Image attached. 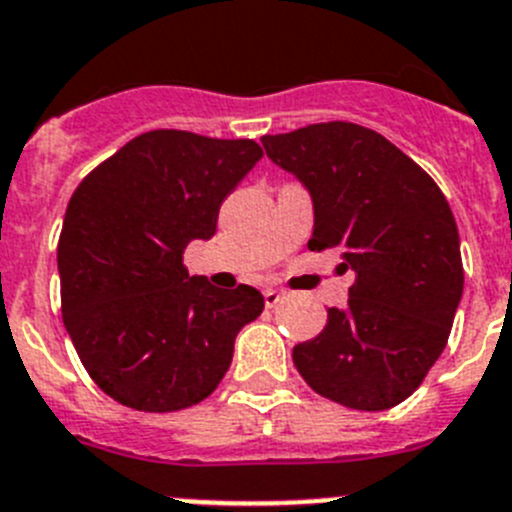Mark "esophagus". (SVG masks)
Returning a JSON list of instances; mask_svg holds the SVG:
<instances>
[{"label": "esophagus", "instance_id": "esophagus-1", "mask_svg": "<svg viewBox=\"0 0 512 512\" xmlns=\"http://www.w3.org/2000/svg\"><path fill=\"white\" fill-rule=\"evenodd\" d=\"M281 299H284V292H279V289H266V292H264V302H266V307H269V309L276 307Z\"/></svg>", "mask_w": 512, "mask_h": 512}]
</instances>
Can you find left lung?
Returning <instances> with one entry per match:
<instances>
[{
    "label": "left lung",
    "instance_id": "obj_1",
    "mask_svg": "<svg viewBox=\"0 0 512 512\" xmlns=\"http://www.w3.org/2000/svg\"><path fill=\"white\" fill-rule=\"evenodd\" d=\"M312 195V251L340 246L348 307L327 309L292 358L312 391L358 411L406 401L447 348L462 299L459 233L444 192L378 131L350 121L261 139Z\"/></svg>",
    "mask_w": 512,
    "mask_h": 512
}]
</instances>
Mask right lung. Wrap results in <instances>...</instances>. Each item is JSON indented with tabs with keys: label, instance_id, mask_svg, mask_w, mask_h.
I'll list each match as a JSON object with an SVG mask.
<instances>
[{
	"label": "right lung",
	"instance_id": "right-lung-1",
	"mask_svg": "<svg viewBox=\"0 0 512 512\" xmlns=\"http://www.w3.org/2000/svg\"><path fill=\"white\" fill-rule=\"evenodd\" d=\"M264 157L253 139L139 134L75 187L58 241L60 307L98 388L129 409L167 414L218 388L243 325L264 312L248 284L218 289L182 264Z\"/></svg>",
	"mask_w": 512,
	"mask_h": 512
}]
</instances>
